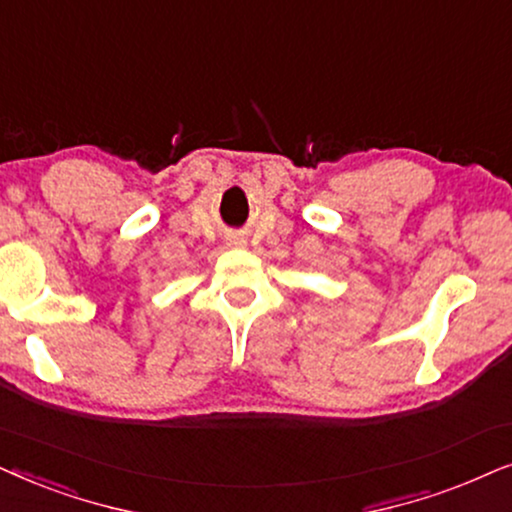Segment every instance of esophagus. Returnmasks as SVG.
I'll list each match as a JSON object with an SVG mask.
<instances>
[{
    "label": "esophagus",
    "mask_w": 512,
    "mask_h": 512,
    "mask_svg": "<svg viewBox=\"0 0 512 512\" xmlns=\"http://www.w3.org/2000/svg\"><path fill=\"white\" fill-rule=\"evenodd\" d=\"M234 243H238V245H243V241H234Z\"/></svg>",
    "instance_id": "34e87169"
}]
</instances>
